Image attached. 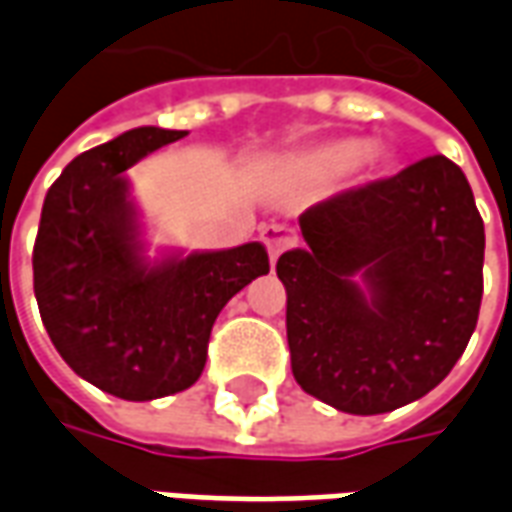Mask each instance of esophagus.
<instances>
[{
	"label": "esophagus",
	"mask_w": 512,
	"mask_h": 512,
	"mask_svg": "<svg viewBox=\"0 0 512 512\" xmlns=\"http://www.w3.org/2000/svg\"><path fill=\"white\" fill-rule=\"evenodd\" d=\"M260 238H263V244H266L271 260H277L285 249H290V246L299 241L296 233H293L290 227H282V224H268V227H263V230H260Z\"/></svg>",
	"instance_id": "34e87169"
}]
</instances>
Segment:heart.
I'll list each match as a JSON object with an SVG mask.
<instances>
[{
	"label": "heart",
	"instance_id": "b5f03b06",
	"mask_svg": "<svg viewBox=\"0 0 512 512\" xmlns=\"http://www.w3.org/2000/svg\"><path fill=\"white\" fill-rule=\"evenodd\" d=\"M359 156H362V147L356 145V142H340V145L329 147L323 153V164L329 169H345L351 167Z\"/></svg>",
	"mask_w": 512,
	"mask_h": 512
}]
</instances>
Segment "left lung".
<instances>
[{
	"instance_id": "8db88e82",
	"label": "left lung",
	"mask_w": 512,
	"mask_h": 512,
	"mask_svg": "<svg viewBox=\"0 0 512 512\" xmlns=\"http://www.w3.org/2000/svg\"><path fill=\"white\" fill-rule=\"evenodd\" d=\"M299 224L304 246L279 257L277 277L301 389L345 414L428 395L466 351L483 301L485 227L461 167L422 158L312 205Z\"/></svg>"
}]
</instances>
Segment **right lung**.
Segmentation results:
<instances>
[{
  "mask_svg": "<svg viewBox=\"0 0 512 512\" xmlns=\"http://www.w3.org/2000/svg\"><path fill=\"white\" fill-rule=\"evenodd\" d=\"M186 131L145 126L76 156L51 183L32 249L35 299L76 376L123 400L189 389L208 359L216 315L268 274L263 244L142 260L123 172Z\"/></svg>",
  "mask_w": 512,
  "mask_h": 512,
  "instance_id": "1",
  "label": "right lung"
}]
</instances>
